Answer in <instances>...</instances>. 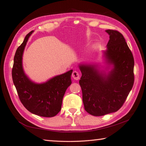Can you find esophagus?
<instances>
[{
	"mask_svg": "<svg viewBox=\"0 0 146 146\" xmlns=\"http://www.w3.org/2000/svg\"><path fill=\"white\" fill-rule=\"evenodd\" d=\"M72 77L74 79V80H78L80 78V74H79V72L77 70H74L72 74Z\"/></svg>",
	"mask_w": 146,
	"mask_h": 146,
	"instance_id": "1",
	"label": "esophagus"
}]
</instances>
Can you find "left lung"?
<instances>
[{
  "label": "left lung",
  "instance_id": "left-lung-1",
  "mask_svg": "<svg viewBox=\"0 0 146 146\" xmlns=\"http://www.w3.org/2000/svg\"><path fill=\"white\" fill-rule=\"evenodd\" d=\"M110 39L105 52L114 68L104 76L94 66L80 65L82 76L79 84L85 111L95 116L120 109L133 86L134 58L123 35L116 30H106Z\"/></svg>",
  "mask_w": 146,
  "mask_h": 146
}]
</instances>
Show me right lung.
I'll return each instance as SVG.
<instances>
[{"instance_id": "1", "label": "right lung", "mask_w": 146, "mask_h": 146, "mask_svg": "<svg viewBox=\"0 0 146 146\" xmlns=\"http://www.w3.org/2000/svg\"><path fill=\"white\" fill-rule=\"evenodd\" d=\"M32 33L31 31L26 35L16 51L12 68L13 83L21 103L28 111L39 116L54 117L61 110L65 92L72 83L70 76L72 70L42 84L31 82L24 72L22 58L26 44Z\"/></svg>"}]
</instances>
